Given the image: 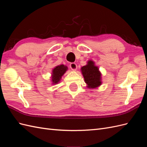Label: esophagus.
Wrapping results in <instances>:
<instances>
[{"label": "esophagus", "mask_w": 147, "mask_h": 147, "mask_svg": "<svg viewBox=\"0 0 147 147\" xmlns=\"http://www.w3.org/2000/svg\"><path fill=\"white\" fill-rule=\"evenodd\" d=\"M70 67L73 71H75V70H77V64H75V63H71L70 64Z\"/></svg>", "instance_id": "obj_1"}]
</instances>
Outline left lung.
I'll list each match as a JSON object with an SVG mask.
<instances>
[{
	"label": "left lung",
	"mask_w": 147,
	"mask_h": 147,
	"mask_svg": "<svg viewBox=\"0 0 147 147\" xmlns=\"http://www.w3.org/2000/svg\"><path fill=\"white\" fill-rule=\"evenodd\" d=\"M80 70L88 88L95 89L101 85L102 74L94 61L89 60L86 65L82 67Z\"/></svg>",
	"instance_id": "8db88e82"
}]
</instances>
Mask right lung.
Masks as SVG:
<instances>
[{
  "label": "right lung",
  "instance_id": "1",
  "mask_svg": "<svg viewBox=\"0 0 147 147\" xmlns=\"http://www.w3.org/2000/svg\"><path fill=\"white\" fill-rule=\"evenodd\" d=\"M68 70L67 66L64 64L58 65L55 67L51 72V82L52 84H56L59 83L61 81L62 77Z\"/></svg>",
  "mask_w": 147,
  "mask_h": 147
}]
</instances>
